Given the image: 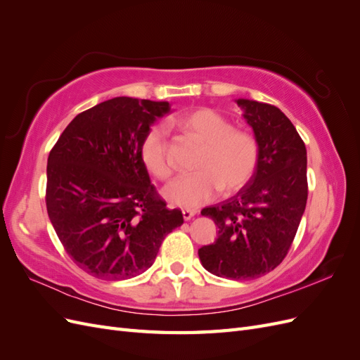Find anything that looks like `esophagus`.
Wrapping results in <instances>:
<instances>
[{
    "label": "esophagus",
    "mask_w": 360,
    "mask_h": 360,
    "mask_svg": "<svg viewBox=\"0 0 360 360\" xmlns=\"http://www.w3.org/2000/svg\"><path fill=\"white\" fill-rule=\"evenodd\" d=\"M181 213H183V219H184V221H191L192 217H193L195 214H197V210H189V209H184Z\"/></svg>",
    "instance_id": "34e87169"
}]
</instances>
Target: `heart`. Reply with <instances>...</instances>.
<instances>
[{
	"label": "heart",
	"mask_w": 360,
	"mask_h": 360,
	"mask_svg": "<svg viewBox=\"0 0 360 360\" xmlns=\"http://www.w3.org/2000/svg\"><path fill=\"white\" fill-rule=\"evenodd\" d=\"M171 124L200 150L193 171L174 180L163 191L165 200L184 209H197L210 201L217 191L234 193L254 177L259 160L257 138L242 129H234L230 120L210 108H200L171 118ZM141 159L158 180L172 176L169 144L160 127H151L141 143Z\"/></svg>",
	"instance_id": "b5f03b06"
}]
</instances>
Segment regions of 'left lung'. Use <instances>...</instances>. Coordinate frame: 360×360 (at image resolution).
<instances>
[{
    "label": "left lung",
    "mask_w": 360,
    "mask_h": 360,
    "mask_svg": "<svg viewBox=\"0 0 360 360\" xmlns=\"http://www.w3.org/2000/svg\"><path fill=\"white\" fill-rule=\"evenodd\" d=\"M236 103L259 144L258 167L237 195L202 209L219 236L198 255L210 274L246 281L278 267L297 233L308 200L307 147L279 108L249 99Z\"/></svg>",
    "instance_id": "obj_1"
}]
</instances>
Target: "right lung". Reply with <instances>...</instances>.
I'll return each instance as SVG.
<instances>
[{
	"instance_id": "1",
	"label": "right lung",
	"mask_w": 360,
	"mask_h": 360,
	"mask_svg": "<svg viewBox=\"0 0 360 360\" xmlns=\"http://www.w3.org/2000/svg\"><path fill=\"white\" fill-rule=\"evenodd\" d=\"M168 102L114 97L76 115L51 150L46 209L69 257L99 279H130L155 263L183 224L150 183L141 143Z\"/></svg>"
}]
</instances>
